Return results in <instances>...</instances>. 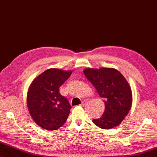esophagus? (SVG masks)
Here are the masks:
<instances>
[{"mask_svg": "<svg viewBox=\"0 0 157 157\" xmlns=\"http://www.w3.org/2000/svg\"><path fill=\"white\" fill-rule=\"evenodd\" d=\"M86 104V100H84V101H82V103H81V104H80V105H82V106H83V105H84Z\"/></svg>", "mask_w": 157, "mask_h": 157, "instance_id": "1", "label": "esophagus"}]
</instances>
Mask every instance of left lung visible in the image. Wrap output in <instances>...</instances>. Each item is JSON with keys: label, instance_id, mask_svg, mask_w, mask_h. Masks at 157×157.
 I'll use <instances>...</instances> for the list:
<instances>
[{"label": "left lung", "instance_id": "8db88e82", "mask_svg": "<svg viewBox=\"0 0 157 157\" xmlns=\"http://www.w3.org/2000/svg\"><path fill=\"white\" fill-rule=\"evenodd\" d=\"M83 72L105 103L103 115L92 122L104 129L120 124L132 105V92L128 82L120 71L113 68H88Z\"/></svg>", "mask_w": 157, "mask_h": 157}]
</instances>
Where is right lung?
<instances>
[{
  "instance_id": "add662e5",
  "label": "right lung",
  "mask_w": 157,
  "mask_h": 157,
  "mask_svg": "<svg viewBox=\"0 0 157 157\" xmlns=\"http://www.w3.org/2000/svg\"><path fill=\"white\" fill-rule=\"evenodd\" d=\"M72 71L49 69L33 80L27 94V105L33 120L41 128L56 130L65 124L71 106L59 88Z\"/></svg>"
}]
</instances>
